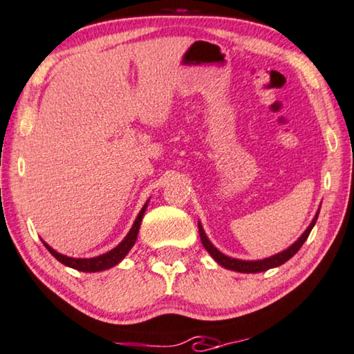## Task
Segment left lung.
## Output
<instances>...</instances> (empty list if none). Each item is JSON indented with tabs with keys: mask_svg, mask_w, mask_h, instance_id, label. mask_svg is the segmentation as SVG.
Returning <instances> with one entry per match:
<instances>
[{
	"mask_svg": "<svg viewBox=\"0 0 354 354\" xmlns=\"http://www.w3.org/2000/svg\"><path fill=\"white\" fill-rule=\"evenodd\" d=\"M318 214H319V211L316 213V216L312 221V224L308 225L307 230H305L304 234L299 236L297 241H294V245L289 246L288 250H284L281 252H278V254L272 256V257H267V259H262V261H241V259H234V257H229V256L223 254V252H221L218 248H214V245L208 240V236H207V234H205V230H203L202 224H200V223H198V234H200V240H202L203 248L209 252L211 257H213V259L218 262L219 266H223L224 268H229V270L240 272V273H259V272L268 270V268L281 266V263L291 259L295 252H297L300 248H302V245L305 243V240L308 239L310 232H312L316 219H318Z\"/></svg>",
	"mask_w": 354,
	"mask_h": 354,
	"instance_id": "obj_1",
	"label": "left lung"
}]
</instances>
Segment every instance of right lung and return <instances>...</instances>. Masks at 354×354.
<instances>
[{"label": "right lung", "instance_id": "right-lung-1", "mask_svg": "<svg viewBox=\"0 0 354 354\" xmlns=\"http://www.w3.org/2000/svg\"><path fill=\"white\" fill-rule=\"evenodd\" d=\"M147 207V202L145 203V207L141 208V211L136 216L133 225H131V229L129 234H127L125 239L120 241V243L114 248V250H111L108 252H104L102 256H97V257H91V259H76V257H68V256H63L60 252H57L55 250H52V248L44 243V246L49 250V252L52 256L55 257L57 261L65 263L66 267H71V268H76L79 272H102V270H108V268L118 266V263L124 259V257L129 254V251L131 250V246L135 245L136 241V236H138V230H140V225H141V221H143V216H145V211Z\"/></svg>", "mask_w": 354, "mask_h": 354}]
</instances>
